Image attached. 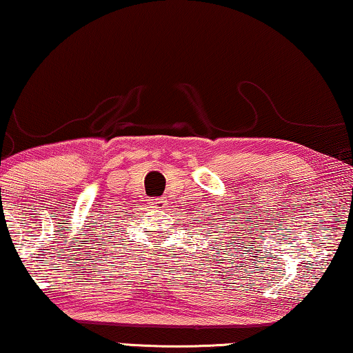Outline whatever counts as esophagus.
<instances>
[{
  "label": "esophagus",
  "instance_id": "esophagus-1",
  "mask_svg": "<svg viewBox=\"0 0 353 353\" xmlns=\"http://www.w3.org/2000/svg\"><path fill=\"white\" fill-rule=\"evenodd\" d=\"M150 206L157 208V209H163V208H165V201H163V199H160V198L150 199Z\"/></svg>",
  "mask_w": 353,
  "mask_h": 353
}]
</instances>
